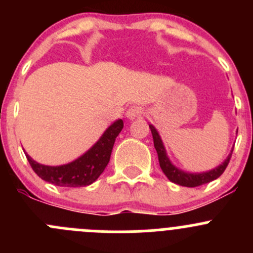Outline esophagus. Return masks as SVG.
Returning a JSON list of instances; mask_svg holds the SVG:
<instances>
[{"label": "esophagus", "instance_id": "esophagus-1", "mask_svg": "<svg viewBox=\"0 0 253 253\" xmlns=\"http://www.w3.org/2000/svg\"><path fill=\"white\" fill-rule=\"evenodd\" d=\"M142 112V108H139V106H131V108L126 111V117L128 120H134L137 119V117H141Z\"/></svg>", "mask_w": 253, "mask_h": 253}]
</instances>
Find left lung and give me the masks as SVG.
<instances>
[{
    "label": "left lung",
    "mask_w": 253,
    "mask_h": 253,
    "mask_svg": "<svg viewBox=\"0 0 253 253\" xmlns=\"http://www.w3.org/2000/svg\"><path fill=\"white\" fill-rule=\"evenodd\" d=\"M149 128L152 131L153 134V141H154V147L155 150L158 153V158H159V164L162 168L163 172L167 175V177L169 178L171 182L176 183V185L185 186V187H197V186L205 185V183L211 182V181L215 180L219 176L224 172V170L228 167L229 162H230L231 154H233V149H231L230 154L226 157V159L221 163L220 165H218L214 169L208 170V171L203 172H188L185 170L178 169L177 167H175L171 163V160L168 157L167 149L164 147V143H163L162 138H160V134L158 133L157 128H155L153 125L149 124Z\"/></svg>",
    "instance_id": "left-lung-1"
}]
</instances>
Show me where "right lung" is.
I'll return each instance as SVG.
<instances>
[{
    "label": "right lung",
    "instance_id": "obj_1",
    "mask_svg": "<svg viewBox=\"0 0 253 253\" xmlns=\"http://www.w3.org/2000/svg\"><path fill=\"white\" fill-rule=\"evenodd\" d=\"M122 128L124 121L121 119L116 120L105 129L100 138L94 143L93 147L67 164L50 167L35 162L24 152L25 157L35 174L46 182L61 187H84L91 185L103 174L110 160L115 139Z\"/></svg>",
    "mask_w": 253,
    "mask_h": 253
}]
</instances>
